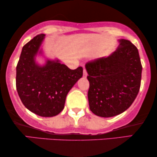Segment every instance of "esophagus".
<instances>
[{"mask_svg": "<svg viewBox=\"0 0 157 157\" xmlns=\"http://www.w3.org/2000/svg\"><path fill=\"white\" fill-rule=\"evenodd\" d=\"M83 76H84V77L87 76V71H86V70L85 68H83Z\"/></svg>", "mask_w": 157, "mask_h": 157, "instance_id": "34e87169", "label": "esophagus"}]
</instances>
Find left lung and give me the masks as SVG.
I'll list each match as a JSON object with an SVG mask.
<instances>
[{
	"label": "left lung",
	"instance_id": "left-lung-1",
	"mask_svg": "<svg viewBox=\"0 0 157 157\" xmlns=\"http://www.w3.org/2000/svg\"><path fill=\"white\" fill-rule=\"evenodd\" d=\"M119 43L109 56L86 64L89 108L98 117L123 113L134 102L140 89L142 66L138 49L128 40L121 39Z\"/></svg>",
	"mask_w": 157,
	"mask_h": 157
}]
</instances>
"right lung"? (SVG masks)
<instances>
[{
	"label": "right lung",
	"mask_w": 157,
	"mask_h": 157,
	"mask_svg": "<svg viewBox=\"0 0 157 157\" xmlns=\"http://www.w3.org/2000/svg\"><path fill=\"white\" fill-rule=\"evenodd\" d=\"M44 37L43 33L37 35L23 47L16 66V89L29 111L51 117L63 109L68 91L83 76V68L71 70L59 60L38 65L35 56Z\"/></svg>",
	"instance_id": "add662e5"
}]
</instances>
